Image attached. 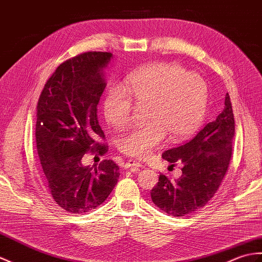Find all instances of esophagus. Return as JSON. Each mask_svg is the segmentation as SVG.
Returning <instances> with one entry per match:
<instances>
[{
  "mask_svg": "<svg viewBox=\"0 0 262 262\" xmlns=\"http://www.w3.org/2000/svg\"><path fill=\"white\" fill-rule=\"evenodd\" d=\"M142 167V164L137 161H128L125 164L126 169H130L132 172H137Z\"/></svg>",
  "mask_w": 262,
  "mask_h": 262,
  "instance_id": "1",
  "label": "esophagus"
}]
</instances>
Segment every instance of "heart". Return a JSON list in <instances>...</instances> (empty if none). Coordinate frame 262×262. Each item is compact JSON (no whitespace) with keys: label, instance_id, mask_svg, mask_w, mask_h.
Returning a JSON list of instances; mask_svg holds the SVG:
<instances>
[{"label":"heart","instance_id":"heart-1","mask_svg":"<svg viewBox=\"0 0 262 262\" xmlns=\"http://www.w3.org/2000/svg\"><path fill=\"white\" fill-rule=\"evenodd\" d=\"M125 89H109L103 101L107 123L120 129L129 123L133 101L146 106L147 123L134 126L117 139L118 149L132 157H145L160 147L168 134L173 142L198 130L205 115L208 86L195 72L178 63L149 64L128 77Z\"/></svg>","mask_w":262,"mask_h":262}]
</instances>
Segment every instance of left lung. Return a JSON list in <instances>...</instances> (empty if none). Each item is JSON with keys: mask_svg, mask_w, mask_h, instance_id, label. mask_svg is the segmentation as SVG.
I'll return each instance as SVG.
<instances>
[{"mask_svg": "<svg viewBox=\"0 0 262 262\" xmlns=\"http://www.w3.org/2000/svg\"><path fill=\"white\" fill-rule=\"evenodd\" d=\"M233 137L234 117L227 94L223 111L215 120L206 124L191 141L164 151L162 157L171 165L182 163V175L169 180L161 174L150 191L153 203L164 213L174 216H184L203 208L228 171Z\"/></svg>", "mask_w": 262, "mask_h": 262, "instance_id": "1", "label": "left lung"}]
</instances>
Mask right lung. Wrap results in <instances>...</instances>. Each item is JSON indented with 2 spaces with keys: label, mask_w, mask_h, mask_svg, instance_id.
Segmentation results:
<instances>
[{
  "label": "right lung",
  "mask_w": 262,
  "mask_h": 262,
  "mask_svg": "<svg viewBox=\"0 0 262 262\" xmlns=\"http://www.w3.org/2000/svg\"><path fill=\"white\" fill-rule=\"evenodd\" d=\"M111 52H86L60 64L48 79L36 106L35 139L53 200L69 213H87L105 202L117 184L119 167L111 160L83 165L88 150L108 147L97 118L106 88Z\"/></svg>",
  "instance_id": "1"
}]
</instances>
